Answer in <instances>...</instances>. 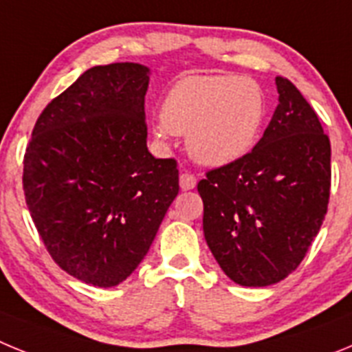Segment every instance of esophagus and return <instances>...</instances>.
I'll return each mask as SVG.
<instances>
[{
  "instance_id": "obj_1",
  "label": "esophagus",
  "mask_w": 352,
  "mask_h": 352,
  "mask_svg": "<svg viewBox=\"0 0 352 352\" xmlns=\"http://www.w3.org/2000/svg\"><path fill=\"white\" fill-rule=\"evenodd\" d=\"M195 185H197V179H195L194 174H190L188 170H183L179 174V186H182V190H192Z\"/></svg>"
}]
</instances>
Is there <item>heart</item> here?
<instances>
[{"label": "heart", "mask_w": 352, "mask_h": 352, "mask_svg": "<svg viewBox=\"0 0 352 352\" xmlns=\"http://www.w3.org/2000/svg\"><path fill=\"white\" fill-rule=\"evenodd\" d=\"M155 138L186 133L195 162L223 167L241 160L259 141L266 98L259 84L245 76H186L176 80L162 102Z\"/></svg>", "instance_id": "1"}]
</instances>
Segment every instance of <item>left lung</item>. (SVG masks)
<instances>
[{"mask_svg":"<svg viewBox=\"0 0 352 352\" xmlns=\"http://www.w3.org/2000/svg\"><path fill=\"white\" fill-rule=\"evenodd\" d=\"M275 82L278 105L261 141L197 185L208 247L245 287L276 284L300 266L329 201L328 135L300 89L280 76Z\"/></svg>","mask_w":352,"mask_h":352,"instance_id":"obj_1","label":"left lung"}]
</instances>
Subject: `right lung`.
Segmentation results:
<instances>
[{"label": "right lung", "mask_w": 352, "mask_h": 352, "mask_svg": "<svg viewBox=\"0 0 352 352\" xmlns=\"http://www.w3.org/2000/svg\"><path fill=\"white\" fill-rule=\"evenodd\" d=\"M149 68L86 70L49 102L24 155L23 188L54 263L96 287L139 266L178 195V164L148 151Z\"/></svg>", "instance_id": "obj_1"}]
</instances>
